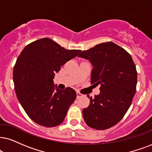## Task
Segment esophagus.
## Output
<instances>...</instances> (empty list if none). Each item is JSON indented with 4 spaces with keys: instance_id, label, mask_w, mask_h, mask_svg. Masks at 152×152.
Listing matches in <instances>:
<instances>
[{
    "instance_id": "1",
    "label": "esophagus",
    "mask_w": 152,
    "mask_h": 152,
    "mask_svg": "<svg viewBox=\"0 0 152 152\" xmlns=\"http://www.w3.org/2000/svg\"><path fill=\"white\" fill-rule=\"evenodd\" d=\"M82 97H83V94L80 93L79 92H77V93H76V97H77V99H79Z\"/></svg>"
}]
</instances>
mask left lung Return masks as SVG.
<instances>
[{
  "mask_svg": "<svg viewBox=\"0 0 152 152\" xmlns=\"http://www.w3.org/2000/svg\"><path fill=\"white\" fill-rule=\"evenodd\" d=\"M78 57L90 61L91 84L100 85V93L90 97L89 106L83 110L84 121L94 129H108L121 120L131 104L137 85L135 63L113 42L98 44Z\"/></svg>",
  "mask_w": 152,
  "mask_h": 152,
  "instance_id": "left-lung-1",
  "label": "left lung"
}]
</instances>
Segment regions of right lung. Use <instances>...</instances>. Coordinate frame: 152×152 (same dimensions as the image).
I'll list each match as a JSON object with an SVG mask.
<instances>
[{
	"instance_id": "right-lung-1",
	"label": "right lung",
	"mask_w": 152,
	"mask_h": 152,
	"mask_svg": "<svg viewBox=\"0 0 152 152\" xmlns=\"http://www.w3.org/2000/svg\"><path fill=\"white\" fill-rule=\"evenodd\" d=\"M80 52L44 38L28 44L19 55L13 69L15 93L25 112L36 124L55 127L64 120L76 93L69 87L58 89L53 79L61 66Z\"/></svg>"
}]
</instances>
